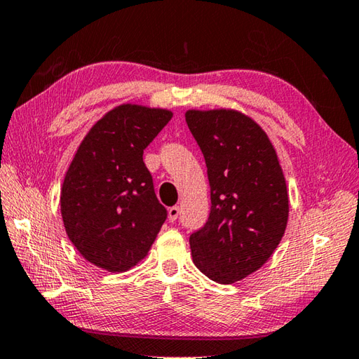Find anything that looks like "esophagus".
<instances>
[{
    "label": "esophagus",
    "instance_id": "1",
    "mask_svg": "<svg viewBox=\"0 0 359 359\" xmlns=\"http://www.w3.org/2000/svg\"><path fill=\"white\" fill-rule=\"evenodd\" d=\"M178 215H180V205H173V207H170L169 209V221H177V218H178Z\"/></svg>",
    "mask_w": 359,
    "mask_h": 359
}]
</instances>
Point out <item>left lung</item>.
Wrapping results in <instances>:
<instances>
[{
    "mask_svg": "<svg viewBox=\"0 0 359 359\" xmlns=\"http://www.w3.org/2000/svg\"><path fill=\"white\" fill-rule=\"evenodd\" d=\"M186 123L205 159L210 213L190 235L195 266L230 284L258 270L287 226L289 196L272 142L235 110H189Z\"/></svg>",
    "mask_w": 359,
    "mask_h": 359,
    "instance_id": "1",
    "label": "left lung"
}]
</instances>
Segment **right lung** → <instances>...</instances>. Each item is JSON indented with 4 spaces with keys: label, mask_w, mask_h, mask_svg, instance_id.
Returning <instances> with one entry per match:
<instances>
[{
    "label": "right lung",
    "mask_w": 359,
    "mask_h": 359,
    "mask_svg": "<svg viewBox=\"0 0 359 359\" xmlns=\"http://www.w3.org/2000/svg\"><path fill=\"white\" fill-rule=\"evenodd\" d=\"M172 112L123 104L83 140L61 190L69 240L92 264L123 272L146 257L167 218L142 161Z\"/></svg>",
    "instance_id": "right-lung-1"
}]
</instances>
